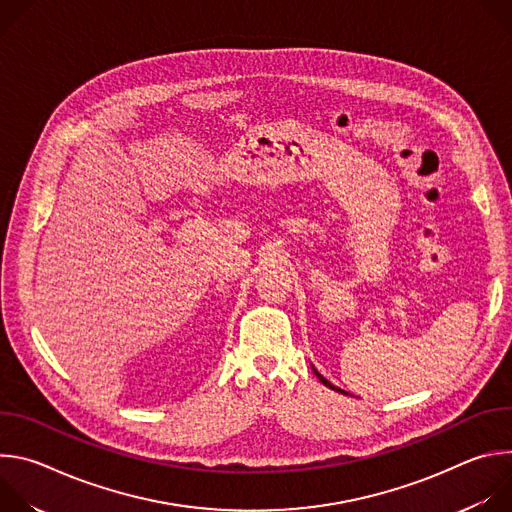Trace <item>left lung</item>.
<instances>
[{
	"label": "left lung",
	"mask_w": 512,
	"mask_h": 512,
	"mask_svg": "<svg viewBox=\"0 0 512 512\" xmlns=\"http://www.w3.org/2000/svg\"><path fill=\"white\" fill-rule=\"evenodd\" d=\"M314 375H316V377H318V379H320V383H324V385H326V387H328V389H332V391H338V393H344V391H342V389H338V387H334V385H332V383H330V381H328V379H324V377H322V375H320V373H318V371H316V369H314ZM346 395H348V393H346Z\"/></svg>",
	"instance_id": "obj_1"
}]
</instances>
